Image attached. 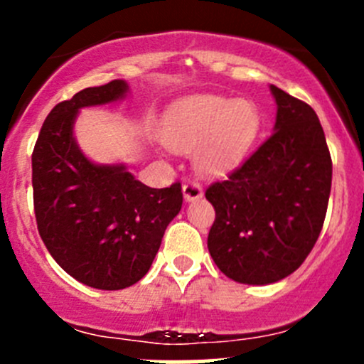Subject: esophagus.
<instances>
[{"label": "esophagus", "instance_id": "obj_1", "mask_svg": "<svg viewBox=\"0 0 364 364\" xmlns=\"http://www.w3.org/2000/svg\"><path fill=\"white\" fill-rule=\"evenodd\" d=\"M203 186H200L199 181H196V179H188V181H185V185H183V197H185V200H197L203 197Z\"/></svg>", "mask_w": 364, "mask_h": 364}]
</instances>
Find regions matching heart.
Here are the masks:
<instances>
[{
  "label": "heart",
  "instance_id": "1",
  "mask_svg": "<svg viewBox=\"0 0 364 364\" xmlns=\"http://www.w3.org/2000/svg\"><path fill=\"white\" fill-rule=\"evenodd\" d=\"M260 132L259 109L247 100L199 95L178 102L164 117L161 139L178 151H190L203 142L197 164L216 174L240 164Z\"/></svg>",
  "mask_w": 364,
  "mask_h": 364
}]
</instances>
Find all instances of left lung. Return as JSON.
Wrapping results in <instances>:
<instances>
[{"mask_svg":"<svg viewBox=\"0 0 364 364\" xmlns=\"http://www.w3.org/2000/svg\"><path fill=\"white\" fill-rule=\"evenodd\" d=\"M274 132L205 190L215 208L208 248L225 277L267 285L294 273L324 225L333 164L317 114L277 86Z\"/></svg>","mask_w":364,"mask_h":364,"instance_id":"obj_1","label":"left lung"}]
</instances>
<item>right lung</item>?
Segmentation results:
<instances>
[{
  "label": "right lung",
  "instance_id": "add662e5",
  "mask_svg": "<svg viewBox=\"0 0 364 364\" xmlns=\"http://www.w3.org/2000/svg\"><path fill=\"white\" fill-rule=\"evenodd\" d=\"M116 79L60 102L31 156L33 204L40 237L70 277L102 291L137 284L151 267L165 229L183 204L181 183L149 188L124 165H97L73 139L77 112L124 97Z\"/></svg>",
  "mask_w": 364,
  "mask_h": 364
}]
</instances>
